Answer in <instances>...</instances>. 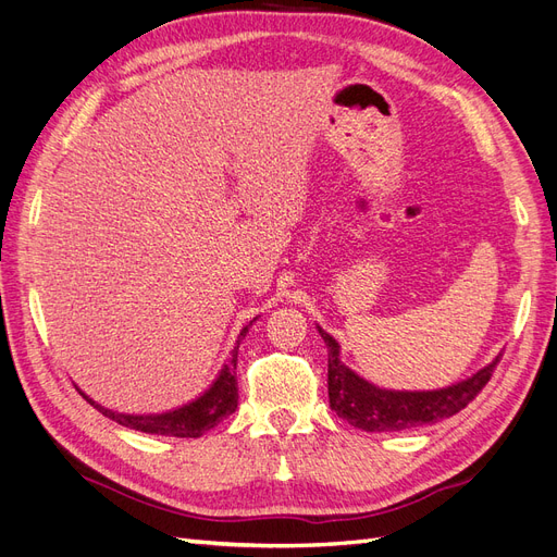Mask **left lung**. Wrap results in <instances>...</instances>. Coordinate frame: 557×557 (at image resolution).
<instances>
[{
    "mask_svg": "<svg viewBox=\"0 0 557 557\" xmlns=\"http://www.w3.org/2000/svg\"><path fill=\"white\" fill-rule=\"evenodd\" d=\"M327 346V393L330 407L352 428L364 432H399L436 423L462 411L483 385L491 381L499 356L465 381L440 391H387L352 372L339 358L342 346L323 327L315 325Z\"/></svg>",
    "mask_w": 557,
    "mask_h": 557,
    "instance_id": "1",
    "label": "left lung"
}]
</instances>
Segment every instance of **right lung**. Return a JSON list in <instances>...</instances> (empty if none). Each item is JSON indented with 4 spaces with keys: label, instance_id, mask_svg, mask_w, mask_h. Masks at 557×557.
<instances>
[{
    "label": "right lung",
    "instance_id": "add662e5",
    "mask_svg": "<svg viewBox=\"0 0 557 557\" xmlns=\"http://www.w3.org/2000/svg\"><path fill=\"white\" fill-rule=\"evenodd\" d=\"M250 325H252V320H250ZM246 332H248V325L239 332L237 346L232 348L230 358L223 364L221 372H218L215 381L199 397H195L188 404H183V407H178V409L164 411V413H146V416L117 413V411L104 409L102 404L92 401L86 393H81V387H78V393L86 397L99 413H104L107 418L115 420L117 425H125L129 430H139V432H146V434L181 436V440L190 436V440H195V436H201L205 432H209L211 428L221 423L223 418H227L230 413L237 411L239 393H237V372H234V369H237L239 344L246 336Z\"/></svg>",
    "mask_w": 557,
    "mask_h": 557
}]
</instances>
